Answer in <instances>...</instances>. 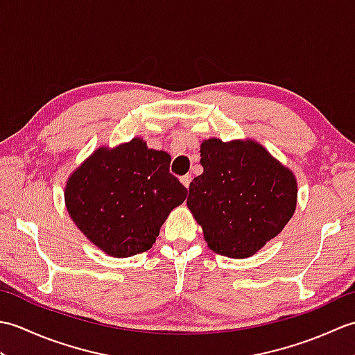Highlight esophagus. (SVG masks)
<instances>
[{"instance_id":"1","label":"esophagus","mask_w":355,"mask_h":355,"mask_svg":"<svg viewBox=\"0 0 355 355\" xmlns=\"http://www.w3.org/2000/svg\"><path fill=\"white\" fill-rule=\"evenodd\" d=\"M180 182H182L187 187V189H189V184L192 182V175H191V173H186V175H183L182 178H180Z\"/></svg>"}]
</instances>
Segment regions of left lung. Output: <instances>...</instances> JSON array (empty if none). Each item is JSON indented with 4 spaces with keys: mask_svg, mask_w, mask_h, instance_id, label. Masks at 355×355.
<instances>
[{
    "mask_svg": "<svg viewBox=\"0 0 355 355\" xmlns=\"http://www.w3.org/2000/svg\"><path fill=\"white\" fill-rule=\"evenodd\" d=\"M200 153L205 171L189 186L187 207L210 250L248 258L291 220L296 178L254 140L214 137L201 143Z\"/></svg>",
    "mask_w": 355,
    "mask_h": 355,
    "instance_id": "left-lung-1",
    "label": "left lung"
}]
</instances>
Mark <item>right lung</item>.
Here are the masks:
<instances>
[{
  "mask_svg": "<svg viewBox=\"0 0 355 355\" xmlns=\"http://www.w3.org/2000/svg\"><path fill=\"white\" fill-rule=\"evenodd\" d=\"M171 155L140 137L96 149L65 186V206L78 229L110 256L149 250L187 189L169 172Z\"/></svg>",
  "mask_w": 355,
  "mask_h": 355,
  "instance_id": "1",
  "label": "right lung"
}]
</instances>
